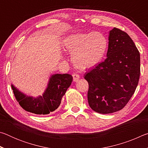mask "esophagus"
I'll use <instances>...</instances> for the list:
<instances>
[{
	"label": "esophagus",
	"instance_id": "34e87169",
	"mask_svg": "<svg viewBox=\"0 0 148 148\" xmlns=\"http://www.w3.org/2000/svg\"><path fill=\"white\" fill-rule=\"evenodd\" d=\"M72 77H73V80L75 82H77L79 79V75L77 74H76V73L73 74H72Z\"/></svg>",
	"mask_w": 148,
	"mask_h": 148
}]
</instances>
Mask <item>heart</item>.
Wrapping results in <instances>:
<instances>
[{"label":"heart","mask_w":148,"mask_h":148,"mask_svg":"<svg viewBox=\"0 0 148 148\" xmlns=\"http://www.w3.org/2000/svg\"><path fill=\"white\" fill-rule=\"evenodd\" d=\"M64 47L72 54L75 66L86 69L96 66L102 61L106 53L108 41L101 32H79L67 36Z\"/></svg>","instance_id":"b5f03b06"}]
</instances>
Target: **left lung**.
Listing matches in <instances>:
<instances>
[{"label":"left lung","mask_w":148,"mask_h":148,"mask_svg":"<svg viewBox=\"0 0 148 148\" xmlns=\"http://www.w3.org/2000/svg\"><path fill=\"white\" fill-rule=\"evenodd\" d=\"M140 74L138 50L126 32L114 27L110 31L106 59L84 75L89 106L102 114L121 110L134 95Z\"/></svg>","instance_id":"8db88e82"}]
</instances>
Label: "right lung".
I'll use <instances>...</instances> for the list:
<instances>
[{
    "label": "right lung",
    "instance_id": "right-lung-1",
    "mask_svg": "<svg viewBox=\"0 0 148 148\" xmlns=\"http://www.w3.org/2000/svg\"><path fill=\"white\" fill-rule=\"evenodd\" d=\"M73 77L68 74H54L50 77L48 87L42 96L38 98L27 97L12 85L14 96L25 111L39 115L49 114L58 108L61 99L71 85Z\"/></svg>",
    "mask_w": 148,
    "mask_h": 148
}]
</instances>
